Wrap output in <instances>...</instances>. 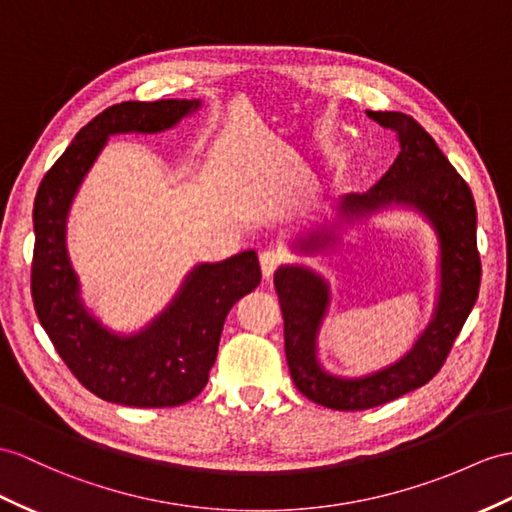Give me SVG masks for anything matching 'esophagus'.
<instances>
[{
  "label": "esophagus",
  "mask_w": 512,
  "mask_h": 512,
  "mask_svg": "<svg viewBox=\"0 0 512 512\" xmlns=\"http://www.w3.org/2000/svg\"><path fill=\"white\" fill-rule=\"evenodd\" d=\"M286 260V252L282 247H269L260 254V269H263V276L271 278L273 271H276Z\"/></svg>",
  "instance_id": "34e87169"
}]
</instances>
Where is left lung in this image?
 <instances>
[{
    "label": "left lung",
    "mask_w": 512,
    "mask_h": 512,
    "mask_svg": "<svg viewBox=\"0 0 512 512\" xmlns=\"http://www.w3.org/2000/svg\"><path fill=\"white\" fill-rule=\"evenodd\" d=\"M400 143L391 169L367 193H345L334 217L297 234L293 252L317 256L341 245L347 226L384 210H410L428 223L439 245V286L428 326L395 363L365 376H336L319 360V332L330 313V282L306 265H282L273 284L284 317V352L299 393L326 408L365 410L397 400L430 382L443 367L480 289L476 204L467 182L432 136L404 112H367Z\"/></svg>",
    "instance_id": "left-lung-1"
}]
</instances>
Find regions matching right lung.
<instances>
[{"label": "right lung", "mask_w": 512, "mask_h": 512, "mask_svg": "<svg viewBox=\"0 0 512 512\" xmlns=\"http://www.w3.org/2000/svg\"><path fill=\"white\" fill-rule=\"evenodd\" d=\"M202 108V99L121 102L86 123L34 199L32 299L41 326L86 389L106 402L165 408L191 402L208 382L230 308L260 284L254 249L197 263L171 302L134 332L108 328L84 304L67 249V221L84 178L115 134H158Z\"/></svg>", "instance_id": "obj_1"}]
</instances>
